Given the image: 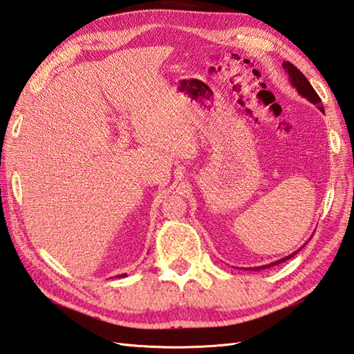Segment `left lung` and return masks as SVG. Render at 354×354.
Here are the masks:
<instances>
[{"label": "left lung", "instance_id": "obj_1", "mask_svg": "<svg viewBox=\"0 0 354 354\" xmlns=\"http://www.w3.org/2000/svg\"><path fill=\"white\" fill-rule=\"evenodd\" d=\"M283 69L288 72V75H290V81H291V84L297 88V92L301 95V96H305V97H308V100L312 102V104H315L317 106H319V110H322L323 113H324V109H323V105H322V97H319L318 95H317V92L314 90V87L310 86V83L308 81V78L303 75V73L295 68V66L292 64V63H290V62H283ZM300 250V249H299ZM297 250V252H299ZM297 252H294L292 254H290V257H286V258H283V259H279V261H276V262H273V264H268V266H264V267H258L257 270H261V268H268V267H271V266H277V264H281V262H285L286 259H290V258H292L295 253Z\"/></svg>", "mask_w": 354, "mask_h": 354}]
</instances>
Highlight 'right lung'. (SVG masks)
Here are the masks:
<instances>
[{
  "label": "right lung",
  "mask_w": 354,
  "mask_h": 354,
  "mask_svg": "<svg viewBox=\"0 0 354 354\" xmlns=\"http://www.w3.org/2000/svg\"><path fill=\"white\" fill-rule=\"evenodd\" d=\"M120 276H122V277H123V276H125V274H120ZM120 276H119V277H120ZM116 277H118V276H116Z\"/></svg>",
  "instance_id": "1"
}]
</instances>
